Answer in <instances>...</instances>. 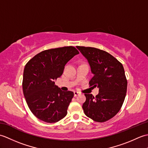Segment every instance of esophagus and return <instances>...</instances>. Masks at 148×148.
<instances>
[{
  "mask_svg": "<svg viewBox=\"0 0 148 148\" xmlns=\"http://www.w3.org/2000/svg\"><path fill=\"white\" fill-rule=\"evenodd\" d=\"M74 97H76V96H77L78 95H79V92H74Z\"/></svg>",
  "mask_w": 148,
  "mask_h": 148,
  "instance_id": "esophagus-1",
  "label": "esophagus"
}]
</instances>
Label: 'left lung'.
I'll use <instances>...</instances> for the list:
<instances>
[{
	"label": "left lung",
	"mask_w": 148,
	"mask_h": 148,
	"mask_svg": "<svg viewBox=\"0 0 148 148\" xmlns=\"http://www.w3.org/2000/svg\"><path fill=\"white\" fill-rule=\"evenodd\" d=\"M88 62L93 77L90 86L99 88L95 97L85 93L84 114L97 122H105L120 110L126 96L127 80L123 66L109 53L92 47L76 46Z\"/></svg>",
	"instance_id": "obj_1"
}]
</instances>
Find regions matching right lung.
I'll return each instance as SVG.
<instances>
[{
	"mask_svg": "<svg viewBox=\"0 0 148 148\" xmlns=\"http://www.w3.org/2000/svg\"><path fill=\"white\" fill-rule=\"evenodd\" d=\"M77 54L79 51L73 46L47 49L25 65L23 95L31 112L40 120L52 123L67 115L74 93L62 91L55 81L62 76L65 64Z\"/></svg>",
	"mask_w": 148,
	"mask_h": 148,
	"instance_id": "obj_1",
	"label": "right lung"
}]
</instances>
